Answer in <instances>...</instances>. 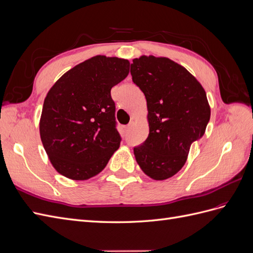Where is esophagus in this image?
Segmentation results:
<instances>
[{
	"instance_id": "1",
	"label": "esophagus",
	"mask_w": 253,
	"mask_h": 253,
	"mask_svg": "<svg viewBox=\"0 0 253 253\" xmlns=\"http://www.w3.org/2000/svg\"><path fill=\"white\" fill-rule=\"evenodd\" d=\"M131 126H132V125H131V124L127 125V126H124V131H125V133H128V132H129V129H131Z\"/></svg>"
}]
</instances>
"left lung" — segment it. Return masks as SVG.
Wrapping results in <instances>:
<instances>
[{"mask_svg": "<svg viewBox=\"0 0 253 253\" xmlns=\"http://www.w3.org/2000/svg\"><path fill=\"white\" fill-rule=\"evenodd\" d=\"M133 82L147 99L149 136L134 148L150 178L172 177L185 166L191 144L203 138L211 110L206 91L182 65L166 57L141 56L131 64Z\"/></svg>", "mask_w": 253, "mask_h": 253, "instance_id": "obj_1", "label": "left lung"}]
</instances>
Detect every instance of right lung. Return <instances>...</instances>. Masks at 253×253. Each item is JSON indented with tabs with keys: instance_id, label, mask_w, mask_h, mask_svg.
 Here are the masks:
<instances>
[{
	"instance_id": "1",
	"label": "right lung",
	"mask_w": 253,
	"mask_h": 253,
	"mask_svg": "<svg viewBox=\"0 0 253 253\" xmlns=\"http://www.w3.org/2000/svg\"><path fill=\"white\" fill-rule=\"evenodd\" d=\"M129 61L98 55L66 72L44 99L40 136L56 171L73 180L100 173L120 145L111 89Z\"/></svg>"
}]
</instances>
